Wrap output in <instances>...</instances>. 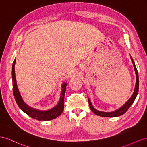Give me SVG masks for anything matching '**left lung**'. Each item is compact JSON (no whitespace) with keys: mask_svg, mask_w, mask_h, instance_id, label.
<instances>
[{"mask_svg":"<svg viewBox=\"0 0 147 147\" xmlns=\"http://www.w3.org/2000/svg\"><path fill=\"white\" fill-rule=\"evenodd\" d=\"M131 60L132 61V63L134 65V70H135L136 74V86H135V89H134V93H133L132 95L131 96V97L127 100L126 103H125L124 105H123L122 107H121L119 108H118V110H115L113 111H111V112H105V111H101L96 110V109L93 107V105H92V104L90 102V99L88 98V101H89V106H90L91 110H92V112L94 113L95 115H97L100 116H102V117H110V118H111V117L112 118V117L119 116H121V115L124 114V113L128 110V109L129 108V107L132 105V104L134 103V100H135V99L137 97V95L138 94V92H139V75H138V71L137 70L135 63L134 62L133 59H132V58L131 56Z\"/></svg>","mask_w":147,"mask_h":147,"instance_id":"obj_1","label":"left lung"}]
</instances>
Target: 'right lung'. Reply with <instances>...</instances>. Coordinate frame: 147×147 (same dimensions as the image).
<instances>
[{
    "instance_id": "add662e5",
    "label": "right lung",
    "mask_w": 147,
    "mask_h": 147,
    "mask_svg": "<svg viewBox=\"0 0 147 147\" xmlns=\"http://www.w3.org/2000/svg\"><path fill=\"white\" fill-rule=\"evenodd\" d=\"M16 60L15 59L13 65H12V81H13V92L15 97V101L17 103L20 108L23 112H24L28 116L31 117L32 118L36 119L39 121H49L55 119L59 116L63 111L64 109V97L65 94V91L66 89L67 84L64 82L62 84V89L60 94V98L59 102L56 105V106L53 108L50 109L48 110H40L36 108H34L29 106L24 102V100L20 94V92L18 90V88L16 84L15 71V65Z\"/></svg>"
}]
</instances>
